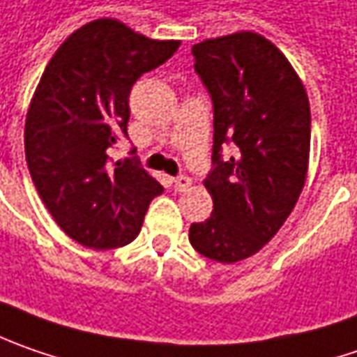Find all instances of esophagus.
Returning <instances> with one entry per match:
<instances>
[{
    "label": "esophagus",
    "instance_id": "obj_1",
    "mask_svg": "<svg viewBox=\"0 0 357 357\" xmlns=\"http://www.w3.org/2000/svg\"><path fill=\"white\" fill-rule=\"evenodd\" d=\"M192 185V179L188 178V176H178V178L174 179V188L178 190V192H183V190H188Z\"/></svg>",
    "mask_w": 357,
    "mask_h": 357
}]
</instances>
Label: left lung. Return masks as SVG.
<instances>
[{"label":"left lung","instance_id":"1","mask_svg":"<svg viewBox=\"0 0 357 357\" xmlns=\"http://www.w3.org/2000/svg\"><path fill=\"white\" fill-rule=\"evenodd\" d=\"M213 105L208 220L192 224L194 250L234 264L278 234L302 194L310 158V101L284 54L241 31L192 47ZM232 153L223 158V149Z\"/></svg>","mask_w":357,"mask_h":357}]
</instances>
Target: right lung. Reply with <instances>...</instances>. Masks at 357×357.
Listing matches in <instances>:
<instances>
[{
    "label": "right lung",
    "instance_id": "1",
    "mask_svg": "<svg viewBox=\"0 0 357 357\" xmlns=\"http://www.w3.org/2000/svg\"><path fill=\"white\" fill-rule=\"evenodd\" d=\"M178 47L96 20L59 45L41 75L25 119V160L52 218L86 248L130 243L163 192L135 158L114 162L109 151L128 137L133 84Z\"/></svg>",
    "mask_w": 357,
    "mask_h": 357
}]
</instances>
